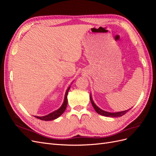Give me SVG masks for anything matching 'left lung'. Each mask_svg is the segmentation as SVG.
I'll return each mask as SVG.
<instances>
[{
    "instance_id": "8db88e82",
    "label": "left lung",
    "mask_w": 156,
    "mask_h": 156,
    "mask_svg": "<svg viewBox=\"0 0 156 156\" xmlns=\"http://www.w3.org/2000/svg\"><path fill=\"white\" fill-rule=\"evenodd\" d=\"M90 101L92 103V105L94 107V109H95V111H96L97 113H98V114H100V115H102V116H108V117H112V118H115V117H120V116H122L124 115L127 112H128L129 109H127L126 111H120V112H107V111H103L102 109H101V108L100 107H98L95 103H94L93 100H92V96L90 94Z\"/></svg>"
}]
</instances>
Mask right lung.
<instances>
[{"instance_id": "right-lung-1", "label": "right lung", "mask_w": 156, "mask_h": 156, "mask_svg": "<svg viewBox=\"0 0 156 156\" xmlns=\"http://www.w3.org/2000/svg\"><path fill=\"white\" fill-rule=\"evenodd\" d=\"M71 86H69L68 89L66 92L65 93V96H64V102L62 103V105H61V107L58 108L57 110H56L53 112H52L49 114L45 116H34L36 118L38 119H40L41 120H44V121H50V120H53L55 119H56L57 118H58L60 116L62 115L64 112L65 111L67 105H68V91L70 88Z\"/></svg>"}]
</instances>
